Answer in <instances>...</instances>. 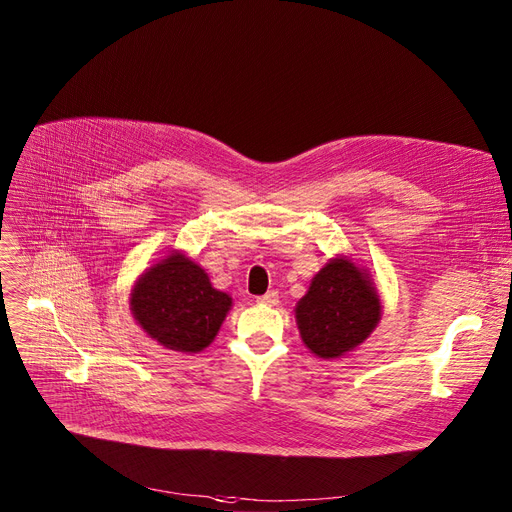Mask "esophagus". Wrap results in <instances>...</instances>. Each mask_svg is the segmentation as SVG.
Wrapping results in <instances>:
<instances>
[{"instance_id":"34e87169","label":"esophagus","mask_w":512,"mask_h":512,"mask_svg":"<svg viewBox=\"0 0 512 512\" xmlns=\"http://www.w3.org/2000/svg\"><path fill=\"white\" fill-rule=\"evenodd\" d=\"M278 300H280V296H278V292H274V290H271V292H267V294H263V296H259V298H257V302H259V304H267V306H276V304H278Z\"/></svg>"}]
</instances>
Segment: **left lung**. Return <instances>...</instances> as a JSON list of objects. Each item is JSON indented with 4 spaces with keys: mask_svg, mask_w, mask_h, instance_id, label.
<instances>
[{
    "mask_svg": "<svg viewBox=\"0 0 512 512\" xmlns=\"http://www.w3.org/2000/svg\"><path fill=\"white\" fill-rule=\"evenodd\" d=\"M294 313L304 346L329 360L352 352L374 331L381 300L366 269L335 257L313 278Z\"/></svg>",
    "mask_w": 512,
    "mask_h": 512,
    "instance_id": "obj_1",
    "label": "left lung"
}]
</instances>
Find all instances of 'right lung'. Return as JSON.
<instances>
[{
	"label": "right lung",
	"mask_w": 512,
	"mask_h": 512,
	"mask_svg": "<svg viewBox=\"0 0 512 512\" xmlns=\"http://www.w3.org/2000/svg\"><path fill=\"white\" fill-rule=\"evenodd\" d=\"M133 319L166 350L197 354L208 348L232 306L206 271L179 251L146 269L129 298Z\"/></svg>",
	"instance_id": "right-lung-1"
}]
</instances>
